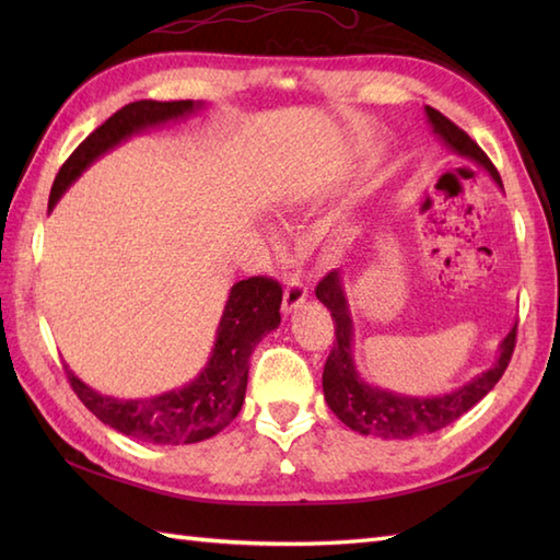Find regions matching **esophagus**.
Wrapping results in <instances>:
<instances>
[{
	"label": "esophagus",
	"mask_w": 560,
	"mask_h": 560,
	"mask_svg": "<svg viewBox=\"0 0 560 560\" xmlns=\"http://www.w3.org/2000/svg\"><path fill=\"white\" fill-rule=\"evenodd\" d=\"M305 299H307L305 283H303L299 277H291V279L287 281V289H283L281 311L287 313V315L293 313V311H299V307L305 303Z\"/></svg>",
	"instance_id": "34e87169"
}]
</instances>
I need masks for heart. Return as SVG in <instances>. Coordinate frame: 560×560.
Returning <instances> with one entry per match:
<instances>
[{"mask_svg":"<svg viewBox=\"0 0 560 560\" xmlns=\"http://www.w3.org/2000/svg\"><path fill=\"white\" fill-rule=\"evenodd\" d=\"M267 237H269V241H271L273 245H279V243H281V241H279V235L273 233V231H269V233H267Z\"/></svg>","mask_w":560,"mask_h":560,"instance_id":"heart-1","label":"heart"}]
</instances>
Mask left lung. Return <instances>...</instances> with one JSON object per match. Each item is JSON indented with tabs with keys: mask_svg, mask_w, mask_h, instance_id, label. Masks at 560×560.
<instances>
[{
	"mask_svg": "<svg viewBox=\"0 0 560 560\" xmlns=\"http://www.w3.org/2000/svg\"><path fill=\"white\" fill-rule=\"evenodd\" d=\"M425 122L431 125L433 135L443 141V147L457 156L477 163L479 168L491 175V180L503 189V180L498 175L495 165L479 149L477 141H471L467 132L450 122L445 115H440L431 105H425ZM317 301L327 305L335 319V349L325 363L323 389L329 409L337 413L341 423H347L351 431L361 435H375L385 440H407L419 438L425 433H435L445 428L462 413H467L474 404H479L495 387L498 380L505 373L510 355L515 349L517 325L503 337L498 347L495 361L483 373L474 375L469 383L455 389L443 392V395H407L389 387H380L368 383L359 373L353 359V319L349 311V299L343 291L341 271L335 269L319 281L315 291Z\"/></svg>",
	"mask_w": 560,
	"mask_h": 560,
	"instance_id": "left-lung-1",
	"label": "left lung"
}]
</instances>
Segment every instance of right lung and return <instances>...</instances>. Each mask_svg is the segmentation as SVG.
Masks as SVG:
<instances>
[{
	"label": "right lung",
	"mask_w": 560,
	"mask_h": 560,
	"mask_svg": "<svg viewBox=\"0 0 560 560\" xmlns=\"http://www.w3.org/2000/svg\"><path fill=\"white\" fill-rule=\"evenodd\" d=\"M201 108H205L201 101H137L125 105L96 132L83 139L59 168L47 211H52L71 183H77L81 173L105 153L125 144L127 139L149 132V129L197 115ZM281 299L283 291L279 283L265 277L233 283L219 319L209 361L189 383L177 389L161 392L153 397L120 399L89 387L67 365L69 383L89 411L96 413L105 425L115 428L117 433L151 445L201 443V440L223 431L243 409L249 355L261 337L281 325Z\"/></svg>",
	"instance_id": "right-lung-1"
}]
</instances>
